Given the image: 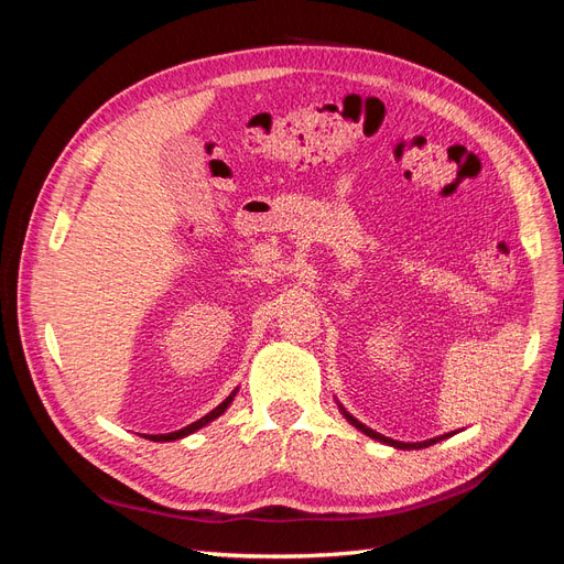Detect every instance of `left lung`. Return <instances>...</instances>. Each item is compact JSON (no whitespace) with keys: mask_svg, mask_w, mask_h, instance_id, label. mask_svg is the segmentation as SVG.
Masks as SVG:
<instances>
[{"mask_svg":"<svg viewBox=\"0 0 564 564\" xmlns=\"http://www.w3.org/2000/svg\"><path fill=\"white\" fill-rule=\"evenodd\" d=\"M338 404V412L346 416V421L350 423V425H355L357 431H362L365 435H369L371 440H379V442H383V445H390V447H395V449H423V447H431V445H435V442H440V440H445V437H452L454 433H447V435H440V437H431V440H423V442H400V440H392V437H386V435H381V433H377V431H371L369 425H365V423H360L357 421L352 414H348L346 412V406L340 404V402H336Z\"/></svg>","mask_w":564,"mask_h":564,"instance_id":"obj_1","label":"left lung"}]
</instances>
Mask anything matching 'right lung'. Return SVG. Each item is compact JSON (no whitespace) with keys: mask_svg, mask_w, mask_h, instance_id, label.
<instances>
[{"mask_svg":"<svg viewBox=\"0 0 564 564\" xmlns=\"http://www.w3.org/2000/svg\"><path fill=\"white\" fill-rule=\"evenodd\" d=\"M237 390L240 388H235L230 395L220 402L216 409H212V412L207 414V416H202L199 421H195V423H191V425H185V429H181V431H176V433H164V435H143V437H148V440H152V442H174V440H181V437H187V435H193L195 431H199V429H204V425L207 423H212V421H216L220 414L226 412V409L232 404V400H235V395H237Z\"/></svg>","mask_w":564,"mask_h":564,"instance_id":"1","label":"right lung"}]
</instances>
